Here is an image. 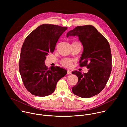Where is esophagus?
Wrapping results in <instances>:
<instances>
[{
	"mask_svg": "<svg viewBox=\"0 0 127 127\" xmlns=\"http://www.w3.org/2000/svg\"><path fill=\"white\" fill-rule=\"evenodd\" d=\"M67 73L68 74H71V71L70 70H67Z\"/></svg>",
	"mask_w": 127,
	"mask_h": 127,
	"instance_id": "obj_1",
	"label": "esophagus"
}]
</instances>
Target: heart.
Listing matches in <instances>:
<instances>
[{
  "label": "heart",
  "instance_id": "obj_1",
  "mask_svg": "<svg viewBox=\"0 0 127 127\" xmlns=\"http://www.w3.org/2000/svg\"><path fill=\"white\" fill-rule=\"evenodd\" d=\"M75 43H77V42H74L72 44H75ZM61 64L64 67H70L71 66V65L72 64V60L70 59L64 58V59H63L61 61Z\"/></svg>",
  "mask_w": 127,
  "mask_h": 127
}]
</instances>
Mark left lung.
<instances>
[{
    "label": "left lung",
    "instance_id": "1",
    "mask_svg": "<svg viewBox=\"0 0 127 127\" xmlns=\"http://www.w3.org/2000/svg\"><path fill=\"white\" fill-rule=\"evenodd\" d=\"M78 36L83 47L79 60L80 66H86L87 73L75 71L78 81L72 87V92L82 98L92 97L104 88L109 79L112 69V54L107 40L92 25L77 26L67 33Z\"/></svg>",
    "mask_w": 127,
    "mask_h": 127
}]
</instances>
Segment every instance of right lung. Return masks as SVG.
Wrapping results in <instances>:
<instances>
[{
  "label": "right lung",
  "instance_id": "obj_1",
  "mask_svg": "<svg viewBox=\"0 0 127 127\" xmlns=\"http://www.w3.org/2000/svg\"><path fill=\"white\" fill-rule=\"evenodd\" d=\"M67 29L55 25L43 24L32 31L21 49L20 73L24 86L32 95L40 97L52 94L58 80L67 71L58 66L48 68L45 61L53 53L62 34Z\"/></svg>",
  "mask_w": 127,
  "mask_h": 127
}]
</instances>
